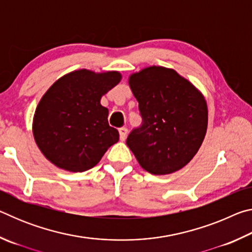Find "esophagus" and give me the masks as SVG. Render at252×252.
Segmentation results:
<instances>
[{
    "mask_svg": "<svg viewBox=\"0 0 252 252\" xmlns=\"http://www.w3.org/2000/svg\"><path fill=\"white\" fill-rule=\"evenodd\" d=\"M119 133H120V140L121 141H125L127 135V129L126 126H122L119 129Z\"/></svg>",
    "mask_w": 252,
    "mask_h": 252,
    "instance_id": "obj_1",
    "label": "esophagus"
}]
</instances>
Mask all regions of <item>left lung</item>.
Masks as SVG:
<instances>
[{
	"label": "left lung",
	"mask_w": 252,
	"mask_h": 252,
	"mask_svg": "<svg viewBox=\"0 0 252 252\" xmlns=\"http://www.w3.org/2000/svg\"><path fill=\"white\" fill-rule=\"evenodd\" d=\"M142 125L126 144L140 165L156 176L182 169L198 152L208 126L201 92L172 69L149 66L129 78Z\"/></svg>",
	"instance_id": "obj_1"
}]
</instances>
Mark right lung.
<instances>
[{"label":"right lung","instance_id":"add662e5","mask_svg":"<svg viewBox=\"0 0 252 252\" xmlns=\"http://www.w3.org/2000/svg\"><path fill=\"white\" fill-rule=\"evenodd\" d=\"M117 71L95 73L78 70L54 82L36 106L33 135L49 161L66 171L83 172L99 163L119 141L109 126L102 95L121 81Z\"/></svg>","mask_w":252,"mask_h":252}]
</instances>
